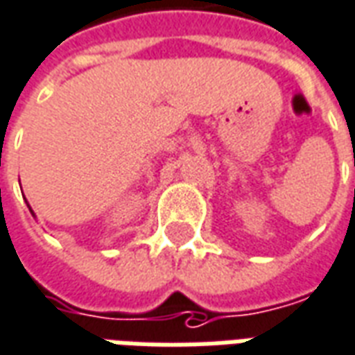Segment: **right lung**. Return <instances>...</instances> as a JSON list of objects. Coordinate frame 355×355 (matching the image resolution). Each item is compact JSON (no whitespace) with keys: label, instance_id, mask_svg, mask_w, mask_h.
<instances>
[{"label":"right lung","instance_id":"add662e5","mask_svg":"<svg viewBox=\"0 0 355 355\" xmlns=\"http://www.w3.org/2000/svg\"><path fill=\"white\" fill-rule=\"evenodd\" d=\"M28 208H30V206H28ZM30 212H32V208H30ZM32 216H34V212H32Z\"/></svg>","mask_w":355,"mask_h":355}]
</instances>
